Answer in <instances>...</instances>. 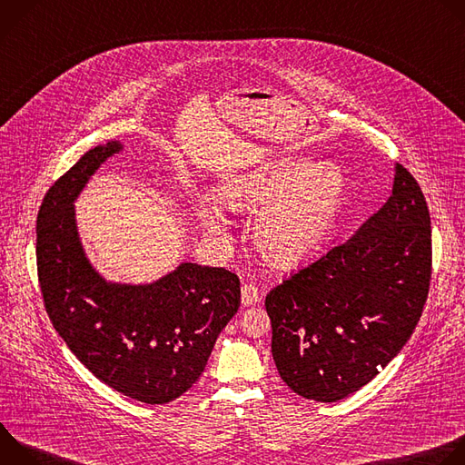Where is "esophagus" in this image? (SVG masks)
I'll return each instance as SVG.
<instances>
[{
    "label": "esophagus",
    "instance_id": "1",
    "mask_svg": "<svg viewBox=\"0 0 465 465\" xmlns=\"http://www.w3.org/2000/svg\"><path fill=\"white\" fill-rule=\"evenodd\" d=\"M257 302H259V291H257V287L252 285V283H244V285L241 287V303H242L244 307H250V305H253V303H257Z\"/></svg>",
    "mask_w": 465,
    "mask_h": 465
}]
</instances>
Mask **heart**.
<instances>
[{"label":"heart","mask_w":465,"mask_h":465,"mask_svg":"<svg viewBox=\"0 0 465 465\" xmlns=\"http://www.w3.org/2000/svg\"><path fill=\"white\" fill-rule=\"evenodd\" d=\"M219 201L233 212L253 213V235L261 253L278 267H291L312 255L337 228L348 196L341 165L287 158L226 180ZM198 221L215 233L226 232L213 206L198 208Z\"/></svg>","instance_id":"1"}]
</instances>
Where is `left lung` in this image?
<instances>
[{
    "label": "left lung",
    "instance_id": "8db88e82",
    "mask_svg": "<svg viewBox=\"0 0 465 465\" xmlns=\"http://www.w3.org/2000/svg\"><path fill=\"white\" fill-rule=\"evenodd\" d=\"M430 264L425 196L397 163L386 204L264 300L272 357L287 386L305 400L333 403L368 384L416 329Z\"/></svg>",
    "mask_w": 465,
    "mask_h": 465
}]
</instances>
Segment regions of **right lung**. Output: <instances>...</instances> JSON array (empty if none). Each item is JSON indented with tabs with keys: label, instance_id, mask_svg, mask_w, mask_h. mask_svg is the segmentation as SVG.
Masks as SVG:
<instances>
[{
	"label": "right lung",
	"instance_id": "add662e5",
	"mask_svg": "<svg viewBox=\"0 0 465 465\" xmlns=\"http://www.w3.org/2000/svg\"><path fill=\"white\" fill-rule=\"evenodd\" d=\"M119 142L88 151L45 193L36 219V264L45 311L72 353L104 384L165 405L203 375L241 303L239 278L180 262L145 285L106 282L83 248L75 201Z\"/></svg>",
	"mask_w": 465,
	"mask_h": 465
}]
</instances>
